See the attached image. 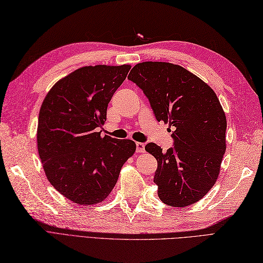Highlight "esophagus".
<instances>
[{
  "instance_id": "34e87169",
  "label": "esophagus",
  "mask_w": 263,
  "mask_h": 263,
  "mask_svg": "<svg viewBox=\"0 0 263 263\" xmlns=\"http://www.w3.org/2000/svg\"><path fill=\"white\" fill-rule=\"evenodd\" d=\"M137 152L138 153H143L145 151V144L142 142H137Z\"/></svg>"
}]
</instances>
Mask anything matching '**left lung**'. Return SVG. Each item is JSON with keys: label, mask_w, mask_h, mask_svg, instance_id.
<instances>
[{"label": "left lung", "mask_w": 263, "mask_h": 263, "mask_svg": "<svg viewBox=\"0 0 263 263\" xmlns=\"http://www.w3.org/2000/svg\"><path fill=\"white\" fill-rule=\"evenodd\" d=\"M127 79L149 99L159 122L173 129L169 150L145 145L158 161L160 200L179 208L196 203L214 185L226 152L227 119L217 94L184 67L167 62L138 63Z\"/></svg>", "instance_id": "1"}]
</instances>
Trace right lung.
<instances>
[{"instance_id": "obj_1", "label": "right lung", "mask_w": 263, "mask_h": 263, "mask_svg": "<svg viewBox=\"0 0 263 263\" xmlns=\"http://www.w3.org/2000/svg\"><path fill=\"white\" fill-rule=\"evenodd\" d=\"M130 69L129 64L80 67L59 80L41 105L36 139L45 176L74 203L102 202L136 152L132 140L102 138L98 132Z\"/></svg>"}]
</instances>
